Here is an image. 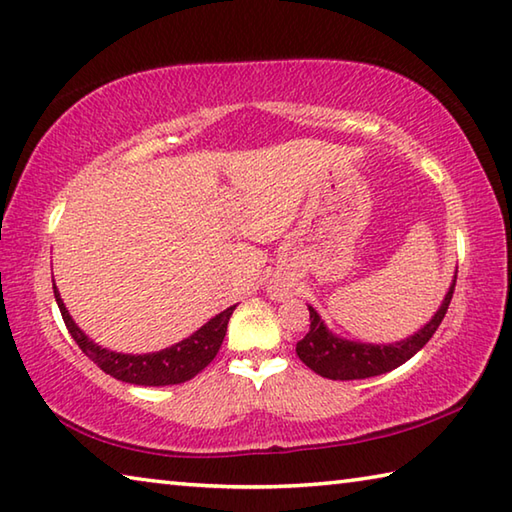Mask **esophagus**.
Returning a JSON list of instances; mask_svg holds the SVG:
<instances>
[{
    "mask_svg": "<svg viewBox=\"0 0 512 512\" xmlns=\"http://www.w3.org/2000/svg\"><path fill=\"white\" fill-rule=\"evenodd\" d=\"M275 295H282V288L280 286H275Z\"/></svg>",
    "mask_w": 512,
    "mask_h": 512,
    "instance_id": "esophagus-1",
    "label": "esophagus"
}]
</instances>
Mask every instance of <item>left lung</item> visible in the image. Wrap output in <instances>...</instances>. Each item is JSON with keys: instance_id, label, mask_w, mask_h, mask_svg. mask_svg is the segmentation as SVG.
<instances>
[{"instance_id": "8db88e82", "label": "left lung", "mask_w": 512, "mask_h": 512, "mask_svg": "<svg viewBox=\"0 0 512 512\" xmlns=\"http://www.w3.org/2000/svg\"><path fill=\"white\" fill-rule=\"evenodd\" d=\"M454 284H457V275H454L450 291L445 293V300L439 306V311L432 315V320L423 329H418L414 336L401 342H389V345H367V342L338 338L336 333H331L324 327L318 311L309 306L311 329L297 342V356L315 374L331 380H360L387 374V371L401 367L403 362L410 360L434 336V331L439 329L445 313H448Z\"/></svg>"}]
</instances>
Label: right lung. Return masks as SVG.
I'll list each match as a JSON object with an SVG mask.
<instances>
[{
    "mask_svg": "<svg viewBox=\"0 0 512 512\" xmlns=\"http://www.w3.org/2000/svg\"><path fill=\"white\" fill-rule=\"evenodd\" d=\"M55 302L60 306L62 320L67 324L71 338L89 360L105 371V374L114 376L116 380H123L129 385H145V387H161V385H179L185 383L206 369L212 360H215L217 351L224 342L228 320L235 306H228L226 311L215 315L210 322L203 324L199 331H194L190 338H185L176 345L167 347L163 351L143 353V356H134V353H116L109 349H102L94 340H89L85 333L80 331L76 322L64 306L58 288L53 286Z\"/></svg>",
    "mask_w": 512,
    "mask_h": 512,
    "instance_id": "obj_1",
    "label": "right lung"
}]
</instances>
